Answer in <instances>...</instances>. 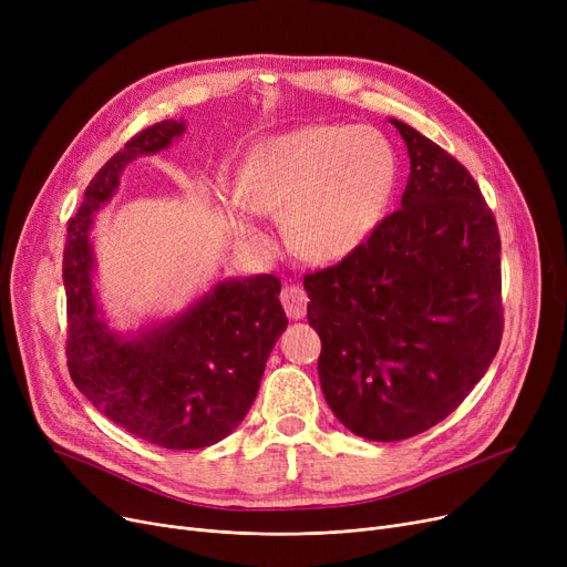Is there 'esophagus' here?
<instances>
[{
  "label": "esophagus",
  "mask_w": 567,
  "mask_h": 567,
  "mask_svg": "<svg viewBox=\"0 0 567 567\" xmlns=\"http://www.w3.org/2000/svg\"><path fill=\"white\" fill-rule=\"evenodd\" d=\"M280 301H282V308H285L289 319L299 321V319L306 317L308 293L303 291V287H299V285H285L282 293H280Z\"/></svg>",
  "instance_id": "esophagus-1"
}]
</instances>
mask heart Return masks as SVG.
<instances>
[{
    "label": "heart",
    "instance_id": "b5f03b06",
    "mask_svg": "<svg viewBox=\"0 0 567 567\" xmlns=\"http://www.w3.org/2000/svg\"><path fill=\"white\" fill-rule=\"evenodd\" d=\"M398 184L391 142L368 126L310 124L255 144L236 176L225 220L238 241L264 248L259 216L285 214L306 257L338 261L379 227Z\"/></svg>",
    "mask_w": 567,
    "mask_h": 567
}]
</instances>
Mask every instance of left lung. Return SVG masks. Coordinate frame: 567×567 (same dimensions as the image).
<instances>
[{"label":"left lung","instance_id":"8db88e82","mask_svg":"<svg viewBox=\"0 0 567 567\" xmlns=\"http://www.w3.org/2000/svg\"><path fill=\"white\" fill-rule=\"evenodd\" d=\"M391 124L411 161L400 208L303 280L323 398L368 441L441 423L485 377L503 333L501 238L478 184L430 137Z\"/></svg>","mask_w":567,"mask_h":567}]
</instances>
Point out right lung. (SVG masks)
Here are the masks:
<instances>
[{
	"label": "right lung",
	"mask_w": 567,
	"mask_h": 567,
	"mask_svg": "<svg viewBox=\"0 0 567 567\" xmlns=\"http://www.w3.org/2000/svg\"><path fill=\"white\" fill-rule=\"evenodd\" d=\"M186 133L167 118L137 133L92 178L64 248L69 372L80 393L126 432L169 451L206 449L250 411L268 353L287 329L276 276L223 278L172 317L122 333L96 289L92 229L126 165Z\"/></svg>",
	"instance_id": "1"
}]
</instances>
